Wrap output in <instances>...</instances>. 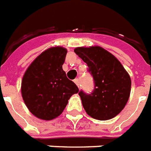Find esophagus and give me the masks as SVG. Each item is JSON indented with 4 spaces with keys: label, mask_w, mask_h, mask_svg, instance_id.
<instances>
[{
    "label": "esophagus",
    "mask_w": 151,
    "mask_h": 151,
    "mask_svg": "<svg viewBox=\"0 0 151 151\" xmlns=\"http://www.w3.org/2000/svg\"><path fill=\"white\" fill-rule=\"evenodd\" d=\"M74 83H76V85L79 88V86H80V82H79V79L78 78H76V79H74V81H73Z\"/></svg>",
    "instance_id": "34e87169"
}]
</instances>
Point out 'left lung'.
I'll return each instance as SVG.
<instances>
[{"instance_id": "8db88e82", "label": "left lung", "mask_w": 151, "mask_h": 151, "mask_svg": "<svg viewBox=\"0 0 151 151\" xmlns=\"http://www.w3.org/2000/svg\"><path fill=\"white\" fill-rule=\"evenodd\" d=\"M74 52L87 63L94 81L92 93L83 90L78 93L86 112L100 121L115 117L130 97L132 81L129 74L114 55L99 46L79 47Z\"/></svg>"}]
</instances>
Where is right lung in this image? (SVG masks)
Wrapping results in <instances>:
<instances>
[{"mask_svg":"<svg viewBox=\"0 0 151 151\" xmlns=\"http://www.w3.org/2000/svg\"><path fill=\"white\" fill-rule=\"evenodd\" d=\"M67 50L54 47L45 50L29 65L21 83V93L26 106L42 120L56 118L63 112L78 88L66 76L62 65Z\"/></svg>","mask_w":151,"mask_h":151,"instance_id":"1","label":"right lung"}]
</instances>
